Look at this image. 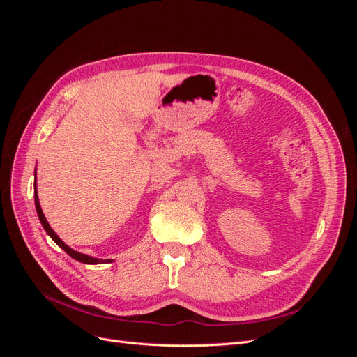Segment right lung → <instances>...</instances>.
<instances>
[{"label": "right lung", "mask_w": 357, "mask_h": 357, "mask_svg": "<svg viewBox=\"0 0 357 357\" xmlns=\"http://www.w3.org/2000/svg\"><path fill=\"white\" fill-rule=\"evenodd\" d=\"M36 195H34V202H36V210H37V214H38V219H40V222H41V225H43V228H45V231L47 232V235L50 236V238L55 241L63 252L66 253H68L73 259H75V261H79V262H82V264H88V265H96V264H107V262H113V259H98V257H92V256H88V255H83V253H79V252H75V250H73L71 247H68L66 243H63L59 236L55 234V231H53L52 228H50V225H49V222L46 220V218H45V214H43V210H41V205H40V201H38V195H37V186H36Z\"/></svg>", "instance_id": "1"}]
</instances>
